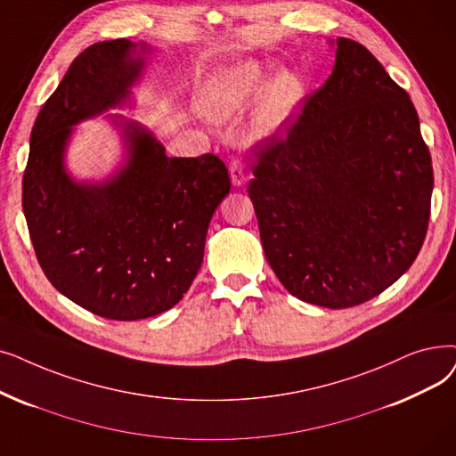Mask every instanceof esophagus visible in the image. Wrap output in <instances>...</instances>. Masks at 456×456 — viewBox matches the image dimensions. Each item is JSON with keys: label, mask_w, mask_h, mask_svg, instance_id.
Listing matches in <instances>:
<instances>
[{"label": "esophagus", "mask_w": 456, "mask_h": 456, "mask_svg": "<svg viewBox=\"0 0 456 456\" xmlns=\"http://www.w3.org/2000/svg\"><path fill=\"white\" fill-rule=\"evenodd\" d=\"M229 173H231V183L232 186L240 188L246 183V173H244V166L239 160V158H232L231 166H229Z\"/></svg>", "instance_id": "esophagus-1"}]
</instances>
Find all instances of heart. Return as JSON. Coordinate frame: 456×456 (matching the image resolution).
<instances>
[{
  "label": "heart",
  "mask_w": 456,
  "mask_h": 456,
  "mask_svg": "<svg viewBox=\"0 0 456 456\" xmlns=\"http://www.w3.org/2000/svg\"><path fill=\"white\" fill-rule=\"evenodd\" d=\"M256 98L253 132L256 137L283 134L302 110L305 84L292 70L268 72L259 61H240L217 72L205 91V111L214 123H227L249 110Z\"/></svg>",
  "instance_id": "obj_1"
}]
</instances>
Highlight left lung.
Here are the masks:
<instances>
[{"mask_svg": "<svg viewBox=\"0 0 456 456\" xmlns=\"http://www.w3.org/2000/svg\"><path fill=\"white\" fill-rule=\"evenodd\" d=\"M335 65L285 137L255 145L248 186L277 280L330 309L360 305L411 266L434 173L419 117L365 46L339 37Z\"/></svg>", "mask_w": 456, "mask_h": 456, "instance_id": "8db88e82", "label": "left lung"}]
</instances>
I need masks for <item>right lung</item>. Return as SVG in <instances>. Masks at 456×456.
<instances>
[{"label": "right lung", "mask_w": 456, "mask_h": 456, "mask_svg": "<svg viewBox=\"0 0 456 456\" xmlns=\"http://www.w3.org/2000/svg\"><path fill=\"white\" fill-rule=\"evenodd\" d=\"M145 52L143 43L117 38L74 59L37 115L22 181L24 216L48 281L111 321L149 319L183 300L201 268L212 214L231 190L220 158H169L151 130L121 115L110 118L123 134L125 166L104 183L67 173L72 126L128 101Z\"/></svg>", "instance_id": "obj_1"}]
</instances>
